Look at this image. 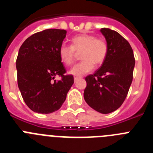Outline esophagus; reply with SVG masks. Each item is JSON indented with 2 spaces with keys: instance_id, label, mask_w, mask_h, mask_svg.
Wrapping results in <instances>:
<instances>
[{
  "instance_id": "esophagus-1",
  "label": "esophagus",
  "mask_w": 153,
  "mask_h": 153,
  "mask_svg": "<svg viewBox=\"0 0 153 153\" xmlns=\"http://www.w3.org/2000/svg\"><path fill=\"white\" fill-rule=\"evenodd\" d=\"M79 78H80V77H79V76H74V81H75V82H76V81L77 80V79H79Z\"/></svg>"
}]
</instances>
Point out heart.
<instances>
[{"instance_id": "heart-1", "label": "heart", "mask_w": 153, "mask_h": 153, "mask_svg": "<svg viewBox=\"0 0 153 153\" xmlns=\"http://www.w3.org/2000/svg\"><path fill=\"white\" fill-rule=\"evenodd\" d=\"M71 46L62 45L59 49L61 61L67 66L74 63L76 53L80 52L82 61L70 70L72 75L80 76L90 72L96 65H100L106 60L108 47L106 41L94 35L82 33L71 39Z\"/></svg>"}]
</instances>
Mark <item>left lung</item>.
<instances>
[{
	"label": "left lung",
	"instance_id": "8db88e82",
	"mask_svg": "<svg viewBox=\"0 0 153 153\" xmlns=\"http://www.w3.org/2000/svg\"><path fill=\"white\" fill-rule=\"evenodd\" d=\"M107 56L101 67L85 79L83 97L96 111L107 114L117 110L125 100L132 81L135 58L129 42L118 32L102 28Z\"/></svg>",
	"mask_w": 153,
	"mask_h": 153
}]
</instances>
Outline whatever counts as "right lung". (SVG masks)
<instances>
[{"instance_id": "right-lung-1", "label": "right lung", "mask_w": 153, "mask_h": 153, "mask_svg": "<svg viewBox=\"0 0 153 153\" xmlns=\"http://www.w3.org/2000/svg\"><path fill=\"white\" fill-rule=\"evenodd\" d=\"M66 34L65 30H44L28 37L19 49L17 84L25 103L35 113L58 110L74 83L72 75H63L66 69L59 56ZM56 75L62 79L56 81Z\"/></svg>"}]
</instances>
